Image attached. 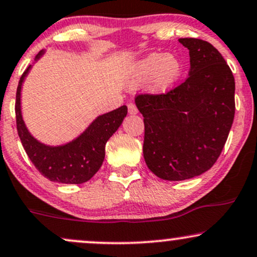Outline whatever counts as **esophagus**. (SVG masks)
<instances>
[{
  "mask_svg": "<svg viewBox=\"0 0 257 257\" xmlns=\"http://www.w3.org/2000/svg\"><path fill=\"white\" fill-rule=\"evenodd\" d=\"M128 112L131 113V115H137L138 113L137 105H135L134 103H129L128 104Z\"/></svg>",
  "mask_w": 257,
  "mask_h": 257,
  "instance_id": "esophagus-1",
  "label": "esophagus"
}]
</instances>
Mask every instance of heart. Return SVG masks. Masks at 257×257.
Segmentation results:
<instances>
[{"instance_id": "b5f03b06", "label": "heart", "mask_w": 257, "mask_h": 257, "mask_svg": "<svg viewBox=\"0 0 257 257\" xmlns=\"http://www.w3.org/2000/svg\"><path fill=\"white\" fill-rule=\"evenodd\" d=\"M182 70L183 67L177 56L153 52L138 62L134 68V81L144 83L151 80L153 89L163 92L177 81Z\"/></svg>"}]
</instances>
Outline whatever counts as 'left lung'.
<instances>
[{
  "mask_svg": "<svg viewBox=\"0 0 257 257\" xmlns=\"http://www.w3.org/2000/svg\"><path fill=\"white\" fill-rule=\"evenodd\" d=\"M190 56L189 76L166 93H142L144 158L166 181H183L209 170L220 156L234 117V78L211 43L181 38Z\"/></svg>",
  "mask_w": 257,
  "mask_h": 257,
  "instance_id": "8db88e82",
  "label": "left lung"
}]
</instances>
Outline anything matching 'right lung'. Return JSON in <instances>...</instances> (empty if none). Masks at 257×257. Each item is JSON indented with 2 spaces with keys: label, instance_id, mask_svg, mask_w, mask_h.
Returning a JSON list of instances; mask_svg holds the SVG:
<instances>
[{
  "label": "right lung",
  "instance_id": "obj_1",
  "mask_svg": "<svg viewBox=\"0 0 257 257\" xmlns=\"http://www.w3.org/2000/svg\"><path fill=\"white\" fill-rule=\"evenodd\" d=\"M40 51L36 60L42 56ZM31 66L21 75L17 89L15 116L21 144L36 169L52 182L66 184L85 183L97 174L105 158V145L122 124L128 109L125 105L95 118L85 132L63 146H46L37 141L25 125L20 107V92L25 76Z\"/></svg>",
  "mask_w": 257,
  "mask_h": 257
}]
</instances>
